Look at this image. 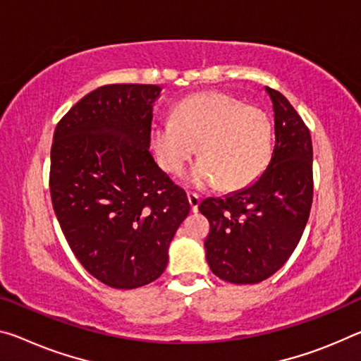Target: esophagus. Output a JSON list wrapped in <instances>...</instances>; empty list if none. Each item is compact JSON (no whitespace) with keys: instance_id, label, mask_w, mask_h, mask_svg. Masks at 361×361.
Returning a JSON list of instances; mask_svg holds the SVG:
<instances>
[{"instance_id":"obj_1","label":"esophagus","mask_w":361,"mask_h":361,"mask_svg":"<svg viewBox=\"0 0 361 361\" xmlns=\"http://www.w3.org/2000/svg\"><path fill=\"white\" fill-rule=\"evenodd\" d=\"M188 201H190L191 210H192V212H197L199 202H201V197H199V194H196V192H188Z\"/></svg>"}]
</instances>
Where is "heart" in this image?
I'll list each match as a JSON object with an SVG mask.
<instances>
[{"mask_svg": "<svg viewBox=\"0 0 361 361\" xmlns=\"http://www.w3.org/2000/svg\"><path fill=\"white\" fill-rule=\"evenodd\" d=\"M273 128L262 109L223 93H204L176 104L173 120L154 125L152 145L162 167L180 175L199 152L190 181L202 186L216 181L223 190L252 183L271 157Z\"/></svg>", "mask_w": 361, "mask_h": 361, "instance_id": "obj_1", "label": "heart"}]
</instances>
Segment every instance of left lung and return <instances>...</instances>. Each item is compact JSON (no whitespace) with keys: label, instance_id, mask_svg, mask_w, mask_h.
Masks as SVG:
<instances>
[{"label":"left lung","instance_id":"left-lung-1","mask_svg":"<svg viewBox=\"0 0 361 361\" xmlns=\"http://www.w3.org/2000/svg\"><path fill=\"white\" fill-rule=\"evenodd\" d=\"M273 102L274 149L252 185L199 204L210 231L205 255L214 274L234 284H255L281 268L299 244L313 201L310 131L279 91Z\"/></svg>","mask_w":361,"mask_h":361}]
</instances>
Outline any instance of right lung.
Returning a JSON list of instances; mask_svg holds the SVG:
<instances>
[{"label": "right lung", "instance_id": "1", "mask_svg": "<svg viewBox=\"0 0 361 361\" xmlns=\"http://www.w3.org/2000/svg\"><path fill=\"white\" fill-rule=\"evenodd\" d=\"M157 85H104L59 120L49 191L72 252L116 289L160 276L169 245L190 214L186 192L149 152Z\"/></svg>", "mask_w": 361, "mask_h": 361}]
</instances>
